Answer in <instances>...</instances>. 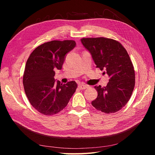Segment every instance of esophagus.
Here are the masks:
<instances>
[{"mask_svg": "<svg viewBox=\"0 0 155 155\" xmlns=\"http://www.w3.org/2000/svg\"><path fill=\"white\" fill-rule=\"evenodd\" d=\"M78 87L80 88L81 90H85V89H86L88 87V85H85V84L83 83H81V84H79Z\"/></svg>", "mask_w": 155, "mask_h": 155, "instance_id": "34e87169", "label": "esophagus"}]
</instances>
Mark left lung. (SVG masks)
I'll return each mask as SVG.
<instances>
[{
	"mask_svg": "<svg viewBox=\"0 0 155 155\" xmlns=\"http://www.w3.org/2000/svg\"><path fill=\"white\" fill-rule=\"evenodd\" d=\"M96 67L109 78L105 87L95 86L97 97L92 105L106 114L118 112L130 99L135 85L134 67L127 50L119 42L105 37L83 38Z\"/></svg>",
	"mask_w": 155,
	"mask_h": 155,
	"instance_id": "obj_1",
	"label": "left lung"
}]
</instances>
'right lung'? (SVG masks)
Here are the masks:
<instances>
[{
    "instance_id": "obj_1",
    "label": "right lung",
    "mask_w": 155,
    "mask_h": 155,
    "mask_svg": "<svg viewBox=\"0 0 155 155\" xmlns=\"http://www.w3.org/2000/svg\"><path fill=\"white\" fill-rule=\"evenodd\" d=\"M76 46L73 40L51 41L37 47L28 59L23 85L31 105L45 115L57 114L66 107L77 88L74 81L61 83L54 78L67 54Z\"/></svg>"
}]
</instances>
